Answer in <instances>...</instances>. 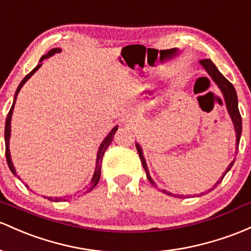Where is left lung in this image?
<instances>
[{"label": "left lung", "mask_w": 251, "mask_h": 251, "mask_svg": "<svg viewBox=\"0 0 251 251\" xmlns=\"http://www.w3.org/2000/svg\"><path fill=\"white\" fill-rule=\"evenodd\" d=\"M200 64H201L202 67L205 68V70L207 71L208 74H210V76L212 77V79H213V81L216 82L217 85H218V87L220 88V90H222L223 95H224L225 103H226L228 114H230L231 119H232V121H233V125H235L236 137H237V149H238L239 138H241V133H242V117H241V114H239L238 100H237V94H236L235 88H233V85L231 84V82H228L227 79L225 78V77L219 73L218 69H217L216 65H214L210 59L200 60ZM136 148H137V151H138V153H139V157H140V161H142L143 168H144L145 173H147V176H148L149 181H150V182L153 184L152 178H151L150 174H149V169H148V166H147V162H145L144 157H143L142 148L139 147V144H136ZM232 166H233V162H231L230 166H228L227 169L225 170L224 175H223L222 177H220V180L218 181V182L214 184V187H217V184H219L220 182H222V180H223V178H224V176L226 175V173L231 169V167H232ZM214 187H213V188H214ZM162 192L168 193L166 191H162ZM168 194L170 195V193H168Z\"/></svg>", "instance_id": "1"}]
</instances>
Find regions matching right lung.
<instances>
[{"mask_svg":"<svg viewBox=\"0 0 251 251\" xmlns=\"http://www.w3.org/2000/svg\"><path fill=\"white\" fill-rule=\"evenodd\" d=\"M58 52H60V49H52V50H50V51L48 52V54H45V56H43L40 58V60H39V64L37 65V67H35L34 69H33V70L31 71V73L28 74V75H26V77H25V78L23 79V81H21V83L19 84V87H18V89H16V93H15V96H14V101H13V104H12V107H10V111H9V113H8V115H7V120H5V127H4V140H5V158H7V163H8V167H9V169L12 170V173L14 175H16V173H15V169H14V166H13V162H12V158H10V152H9V138H10V121H12V114H13V109H14V104H15V101H16V96H18V94H19V92H20V89L21 88H23V85L26 83L27 81H28V78L29 77H31L33 74L35 73V71L38 70V69H39L41 65V62H43L44 59H46V58H49V57H51V56H53L54 53H58ZM117 130H118V126H115L114 128H113V130L109 132V134L108 136L106 137V138H104V140L102 142V144L100 145V148H99V152H98V158H96V168H95V173H94V176H93V178H92V182H90V187H89V191L88 192H90V191H93V188H94V187L96 186V184H98V182H99V180H100V175H101V162H102V157H103V153H104V151L107 150V148L109 147V145H111V143H112V140H113V138H114V134H115V132H117ZM49 200H53V201H65V200L67 199H64V198H54V199H52V198H48Z\"/></svg>","mask_w":251,"mask_h":251,"instance_id":"obj_1","label":"right lung"}]
</instances>
